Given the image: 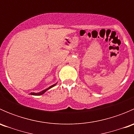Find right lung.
Returning a JSON list of instances; mask_svg holds the SVG:
<instances>
[{
  "mask_svg": "<svg viewBox=\"0 0 134 134\" xmlns=\"http://www.w3.org/2000/svg\"><path fill=\"white\" fill-rule=\"evenodd\" d=\"M56 84V83H55V84H54V85H52V86H50V87H48V88L46 89V90H43V91H41V92H40V93H31L30 94H32V95H41V94H43V93L45 92L46 91H47V90H49V89H51V87H54V86Z\"/></svg>",
  "mask_w": 134,
  "mask_h": 134,
  "instance_id": "1",
  "label": "right lung"
}]
</instances>
